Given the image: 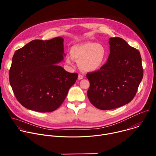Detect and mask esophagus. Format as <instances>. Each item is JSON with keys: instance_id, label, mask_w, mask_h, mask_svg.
Instances as JSON below:
<instances>
[{"instance_id": "esophagus-1", "label": "esophagus", "mask_w": 156, "mask_h": 156, "mask_svg": "<svg viewBox=\"0 0 156 156\" xmlns=\"http://www.w3.org/2000/svg\"><path fill=\"white\" fill-rule=\"evenodd\" d=\"M83 78H84V76H83L82 75L79 74V75H78V80H82Z\"/></svg>"}]
</instances>
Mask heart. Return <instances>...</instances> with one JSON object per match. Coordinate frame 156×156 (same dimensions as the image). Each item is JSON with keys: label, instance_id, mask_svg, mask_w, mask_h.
Segmentation results:
<instances>
[{"label": "heart", "instance_id": "heart-1", "mask_svg": "<svg viewBox=\"0 0 156 156\" xmlns=\"http://www.w3.org/2000/svg\"><path fill=\"white\" fill-rule=\"evenodd\" d=\"M71 56L66 57V62L72 64L73 60L79 62L80 68L84 72H94L99 70L104 65L107 52L101 44L84 42L72 47Z\"/></svg>", "mask_w": 156, "mask_h": 156}]
</instances>
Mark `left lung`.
<instances>
[{
	"label": "left lung",
	"mask_w": 156,
	"mask_h": 156,
	"mask_svg": "<svg viewBox=\"0 0 156 156\" xmlns=\"http://www.w3.org/2000/svg\"><path fill=\"white\" fill-rule=\"evenodd\" d=\"M108 42L110 53L106 63L86 74L90 83L88 99L101 110L114 109L131 101L143 77L139 51L120 37H111Z\"/></svg>",
	"instance_id": "left-lung-1"
}]
</instances>
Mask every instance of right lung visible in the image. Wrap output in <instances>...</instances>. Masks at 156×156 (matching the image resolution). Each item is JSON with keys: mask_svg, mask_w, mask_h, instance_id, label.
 I'll list each match as a JSON object with an SVG mask.
<instances>
[{"mask_svg": "<svg viewBox=\"0 0 156 156\" xmlns=\"http://www.w3.org/2000/svg\"><path fill=\"white\" fill-rule=\"evenodd\" d=\"M63 39L30 42L15 51L9 81L17 101L28 109L51 112L63 103L78 74L57 64L63 58Z\"/></svg>", "mask_w": 156, "mask_h": 156, "instance_id": "1", "label": "right lung"}]
</instances>
